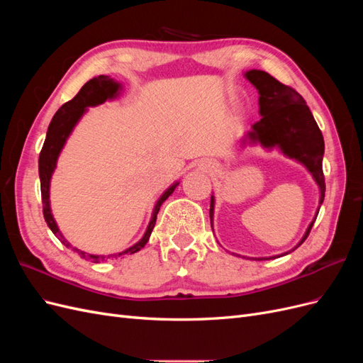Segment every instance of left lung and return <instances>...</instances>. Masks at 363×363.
<instances>
[{
  "label": "left lung",
  "mask_w": 363,
  "mask_h": 363,
  "mask_svg": "<svg viewBox=\"0 0 363 363\" xmlns=\"http://www.w3.org/2000/svg\"><path fill=\"white\" fill-rule=\"evenodd\" d=\"M245 77L259 91V112L262 115L260 121L252 124V130L247 135L248 140L252 142V144L259 142L265 148L279 147L283 155L303 163L307 171L313 175L316 184L320 186V204H323L325 195V182L323 172L324 138L304 98L295 89H292L291 86L280 83L265 71L251 69L245 74ZM213 206L215 199L212 195L211 212H208L211 213V224L213 218ZM318 212H320V208L316 211L313 221L307 227L303 239L295 248H298L309 236ZM291 251L283 252L280 256L289 255ZM280 256L257 257L256 260L276 259Z\"/></svg>",
  "instance_id": "8db88e82"
}]
</instances>
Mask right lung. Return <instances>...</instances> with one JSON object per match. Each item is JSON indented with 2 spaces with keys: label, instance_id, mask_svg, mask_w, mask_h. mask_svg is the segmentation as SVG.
<instances>
[{
  "label": "right lung",
  "instance_id": "right-lung-1",
  "mask_svg": "<svg viewBox=\"0 0 363 363\" xmlns=\"http://www.w3.org/2000/svg\"><path fill=\"white\" fill-rule=\"evenodd\" d=\"M121 89V84L116 83L113 79L107 75H98L95 79L87 82L82 89L79 91L71 101L65 103L59 111L56 112V115L52 116L51 123L48 125V131H47V138L45 142H43V147L40 150L39 155V177H40V194H42V208H43V218L48 224V227L51 228V232L56 235L63 245H67L68 248H71V244L68 242L67 239L62 236V233L59 232V227L54 221L52 213H51V207H50V180L51 175L56 169V163H57V157L60 155V151L67 142L68 136L71 135L72 128L75 127V124L79 123V119L83 116V113L86 112V107L89 106H96V104H103L106 100H111V98H115L118 95V91ZM179 183H174L171 188H168L167 191L163 192V195L159 199V201L155 206V211H152V216L151 221L148 224V228L145 235L142 236V239L139 240L138 244H135L133 247L127 248L123 252H118V255L112 256V257H121L125 255H135L136 251L142 250L145 247V244L148 242V239L151 236L152 228H155L156 219H157V213L159 208L163 204V201L168 199V196L174 192V189L177 188ZM74 251H77L80 255V257L92 260L95 263L103 262L106 259H108L111 256H94V255H86V252L72 248Z\"/></svg>",
  "mask_w": 363,
  "mask_h": 363
}]
</instances>
